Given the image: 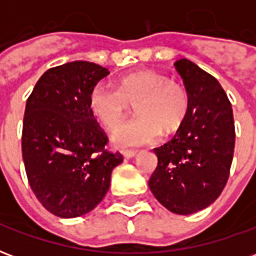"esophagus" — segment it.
I'll return each mask as SVG.
<instances>
[{
  "label": "esophagus",
  "mask_w": 256,
  "mask_h": 256,
  "mask_svg": "<svg viewBox=\"0 0 256 256\" xmlns=\"http://www.w3.org/2000/svg\"><path fill=\"white\" fill-rule=\"evenodd\" d=\"M122 155L124 156L126 159H133L134 156L137 155V152H136V150H123Z\"/></svg>",
  "instance_id": "obj_1"
}]
</instances>
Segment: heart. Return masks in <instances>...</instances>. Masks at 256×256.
<instances>
[{
	"label": "heart",
	"instance_id": "b5f03b06",
	"mask_svg": "<svg viewBox=\"0 0 256 256\" xmlns=\"http://www.w3.org/2000/svg\"><path fill=\"white\" fill-rule=\"evenodd\" d=\"M88 102L92 115L108 128L119 126L132 106H137L138 118L112 133V140L120 146L154 144L162 133L177 132L189 111L184 84L155 70L128 74L120 78L119 89L106 82L94 84Z\"/></svg>",
	"mask_w": 256,
	"mask_h": 256
}]
</instances>
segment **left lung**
<instances>
[{
	"label": "left lung",
	"instance_id": "obj_1",
	"mask_svg": "<svg viewBox=\"0 0 256 256\" xmlns=\"http://www.w3.org/2000/svg\"><path fill=\"white\" fill-rule=\"evenodd\" d=\"M189 96V111L176 136L155 148L158 167L150 189L174 214L188 215L218 198L234 152L233 110L220 82L186 58L176 62Z\"/></svg>",
	"mask_w": 256,
	"mask_h": 256
}]
</instances>
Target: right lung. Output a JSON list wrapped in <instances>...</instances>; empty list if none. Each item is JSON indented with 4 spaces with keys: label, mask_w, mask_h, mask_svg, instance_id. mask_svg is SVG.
<instances>
[{
    "label": "right lung",
    "mask_w": 256,
    "mask_h": 256,
    "mask_svg": "<svg viewBox=\"0 0 256 256\" xmlns=\"http://www.w3.org/2000/svg\"><path fill=\"white\" fill-rule=\"evenodd\" d=\"M110 71L71 62L48 70L27 98L22 154L32 192L60 218L88 214L110 189L123 162L106 150L108 137L89 110L92 88Z\"/></svg>",
    "instance_id": "right-lung-1"
}]
</instances>
